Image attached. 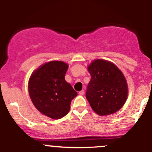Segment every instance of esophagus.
<instances>
[{"label":"esophagus","instance_id":"1","mask_svg":"<svg viewBox=\"0 0 152 152\" xmlns=\"http://www.w3.org/2000/svg\"><path fill=\"white\" fill-rule=\"evenodd\" d=\"M78 94H79V95H81V96L83 95V94H84V91H83V90L81 91H79V92H78Z\"/></svg>","mask_w":152,"mask_h":152}]
</instances>
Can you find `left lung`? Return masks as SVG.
I'll list each match as a JSON object with an SVG mask.
<instances>
[{"mask_svg": "<svg viewBox=\"0 0 152 152\" xmlns=\"http://www.w3.org/2000/svg\"><path fill=\"white\" fill-rule=\"evenodd\" d=\"M91 76L86 97L94 112L100 116L116 113L124 105L128 85L121 70L109 61L96 59L88 66Z\"/></svg>", "mask_w": 152, "mask_h": 152, "instance_id": "1", "label": "left lung"}]
</instances>
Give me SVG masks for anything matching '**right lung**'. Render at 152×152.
Wrapping results in <instances>:
<instances>
[{
    "mask_svg": "<svg viewBox=\"0 0 152 152\" xmlns=\"http://www.w3.org/2000/svg\"><path fill=\"white\" fill-rule=\"evenodd\" d=\"M68 68L65 62L52 61L36 69L29 78L28 93L34 106L53 119L66 116L71 101L77 96V92L65 80Z\"/></svg>",
    "mask_w": 152,
    "mask_h": 152,
    "instance_id": "add662e5",
    "label": "right lung"
}]
</instances>
